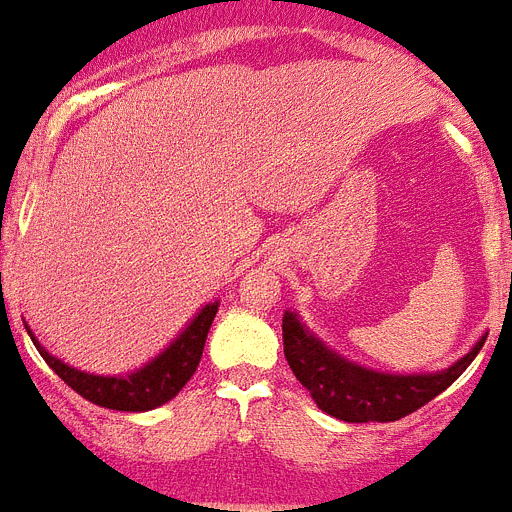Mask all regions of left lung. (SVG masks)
Segmentation results:
<instances>
[{
	"mask_svg": "<svg viewBox=\"0 0 512 512\" xmlns=\"http://www.w3.org/2000/svg\"><path fill=\"white\" fill-rule=\"evenodd\" d=\"M284 355L297 381L302 383L325 414L350 424L365 421H398L426 406L447 391L485 345V337L470 353L442 373L388 375L348 363L299 322L294 312H284Z\"/></svg>",
	"mask_w": 512,
	"mask_h": 512,
	"instance_id": "1",
	"label": "left lung"
}]
</instances>
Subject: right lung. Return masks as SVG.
Segmentation results:
<instances>
[{
    "mask_svg": "<svg viewBox=\"0 0 512 512\" xmlns=\"http://www.w3.org/2000/svg\"><path fill=\"white\" fill-rule=\"evenodd\" d=\"M215 312H218V302L205 304L198 317L185 327V332L172 342L170 348L164 350L162 355H157L149 365L139 368L137 373L121 375V378L91 375L70 368L63 360L53 358L48 350L40 348V342L32 337V332H27H30L37 353L45 358V363L75 393H81L86 401L114 411H149L167 403L170 398H175L182 391V386L190 381L192 373L198 370L200 358H203L205 340H208V330L215 320Z\"/></svg>",
    "mask_w": 512,
    "mask_h": 512,
    "instance_id": "obj_1",
    "label": "right lung"
}]
</instances>
